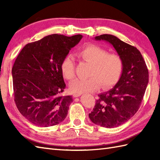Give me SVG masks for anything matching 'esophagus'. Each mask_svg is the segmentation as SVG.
<instances>
[{
    "instance_id": "1",
    "label": "esophagus",
    "mask_w": 160,
    "mask_h": 160,
    "mask_svg": "<svg viewBox=\"0 0 160 160\" xmlns=\"http://www.w3.org/2000/svg\"><path fill=\"white\" fill-rule=\"evenodd\" d=\"M81 95H82V93H74L73 94V97L74 98H78V97L80 96Z\"/></svg>"
}]
</instances>
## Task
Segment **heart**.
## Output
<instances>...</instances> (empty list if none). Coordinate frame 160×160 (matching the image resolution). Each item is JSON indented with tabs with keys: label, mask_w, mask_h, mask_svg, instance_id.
I'll list each match as a JSON object with an SVG mask.
<instances>
[{
	"label": "heart",
	"mask_w": 160,
	"mask_h": 160,
	"mask_svg": "<svg viewBox=\"0 0 160 160\" xmlns=\"http://www.w3.org/2000/svg\"><path fill=\"white\" fill-rule=\"evenodd\" d=\"M77 56L80 60L91 64L89 78L75 79L69 84L72 93L93 92L100 87L107 89L114 87L124 71V62L120 56L108 52L96 45H88L78 51ZM62 76L67 80L75 77V62L69 54L65 56L60 64Z\"/></svg>",
	"instance_id": "obj_1"
}]
</instances>
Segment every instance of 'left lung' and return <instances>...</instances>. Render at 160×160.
Returning <instances> with one entry per match:
<instances>
[{
  "instance_id": "left-lung-1",
  "label": "left lung",
  "mask_w": 160,
  "mask_h": 160,
  "mask_svg": "<svg viewBox=\"0 0 160 160\" xmlns=\"http://www.w3.org/2000/svg\"><path fill=\"white\" fill-rule=\"evenodd\" d=\"M113 46L124 62L120 80L113 89L98 95L93 111L89 114L91 122L106 128L123 124L137 113L148 82V71L140 51L116 36L103 34L95 38Z\"/></svg>"
}]
</instances>
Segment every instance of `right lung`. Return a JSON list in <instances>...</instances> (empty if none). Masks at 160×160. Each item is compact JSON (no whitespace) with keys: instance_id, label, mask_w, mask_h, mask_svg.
Segmentation results:
<instances>
[{"instance_id":"add662e5","label":"right lung","mask_w":160,"mask_h":160,"mask_svg":"<svg viewBox=\"0 0 160 160\" xmlns=\"http://www.w3.org/2000/svg\"><path fill=\"white\" fill-rule=\"evenodd\" d=\"M52 34L23 47L12 67L17 108L33 124L48 127L62 122L73 102L62 95L66 84L60 70L63 58L82 39Z\"/></svg>"}]
</instances>
